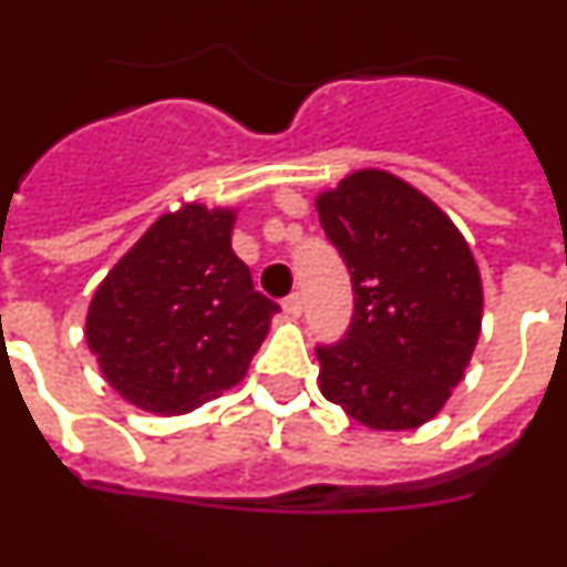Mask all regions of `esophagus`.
<instances>
[{"mask_svg": "<svg viewBox=\"0 0 567 567\" xmlns=\"http://www.w3.org/2000/svg\"><path fill=\"white\" fill-rule=\"evenodd\" d=\"M282 310L288 316H301V296L299 293H290V296H285V301H282Z\"/></svg>", "mask_w": 567, "mask_h": 567, "instance_id": "obj_1", "label": "esophagus"}]
</instances>
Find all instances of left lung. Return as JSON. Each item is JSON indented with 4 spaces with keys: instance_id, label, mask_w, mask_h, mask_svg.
Wrapping results in <instances>:
<instances>
[{
    "instance_id": "1",
    "label": "left lung",
    "mask_w": 567,
    "mask_h": 567,
    "mask_svg": "<svg viewBox=\"0 0 567 567\" xmlns=\"http://www.w3.org/2000/svg\"><path fill=\"white\" fill-rule=\"evenodd\" d=\"M347 262L355 313L316 347L321 394L374 431H409L442 411L481 332V274L453 220L385 171L349 173L316 198Z\"/></svg>"
}]
</instances>
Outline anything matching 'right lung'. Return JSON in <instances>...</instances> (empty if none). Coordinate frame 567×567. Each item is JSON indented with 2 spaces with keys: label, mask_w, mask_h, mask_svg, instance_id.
<instances>
[{
  "label": "right lung",
  "mask_w": 567,
  "mask_h": 567,
  "mask_svg": "<svg viewBox=\"0 0 567 567\" xmlns=\"http://www.w3.org/2000/svg\"><path fill=\"white\" fill-rule=\"evenodd\" d=\"M231 209L167 212L94 290L86 343L111 389L187 414L243 380L279 305L231 251Z\"/></svg>",
  "instance_id": "1"
}]
</instances>
